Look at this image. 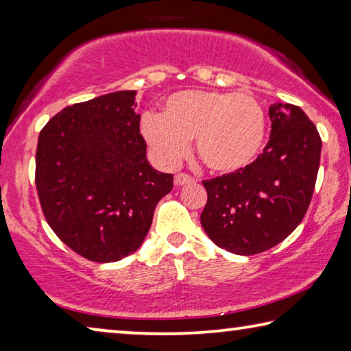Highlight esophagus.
Returning <instances> with one entry per match:
<instances>
[{
	"label": "esophagus",
	"instance_id": "34e87169",
	"mask_svg": "<svg viewBox=\"0 0 351 351\" xmlns=\"http://www.w3.org/2000/svg\"><path fill=\"white\" fill-rule=\"evenodd\" d=\"M193 181V178L186 173H178L175 176V186H186V184H192Z\"/></svg>",
	"mask_w": 351,
	"mask_h": 351
}]
</instances>
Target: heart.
Segmentation results:
<instances>
[{
  "label": "heart",
  "instance_id": "obj_1",
  "mask_svg": "<svg viewBox=\"0 0 351 351\" xmlns=\"http://www.w3.org/2000/svg\"><path fill=\"white\" fill-rule=\"evenodd\" d=\"M141 133L162 167H176L195 139L207 169L234 173L254 162L263 148L266 112L251 94L187 90L171 94L161 114L142 116Z\"/></svg>",
  "mask_w": 351,
  "mask_h": 351
}]
</instances>
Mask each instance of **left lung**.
Segmentation results:
<instances>
[{
    "instance_id": "1",
    "label": "left lung",
    "mask_w": 351,
    "mask_h": 351,
    "mask_svg": "<svg viewBox=\"0 0 351 351\" xmlns=\"http://www.w3.org/2000/svg\"><path fill=\"white\" fill-rule=\"evenodd\" d=\"M271 138L247 167L204 181L201 213L209 239L239 255H254L283 241L304 219L316 186L322 141L304 110L269 108Z\"/></svg>"
}]
</instances>
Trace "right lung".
<instances>
[{
  "label": "right lung",
  "instance_id": "obj_1",
  "mask_svg": "<svg viewBox=\"0 0 351 351\" xmlns=\"http://www.w3.org/2000/svg\"><path fill=\"white\" fill-rule=\"evenodd\" d=\"M136 91L66 106L38 136L35 184L47 224L91 261L138 251L173 175L154 170L134 112Z\"/></svg>",
  "mask_w": 351,
  "mask_h": 351
}]
</instances>
